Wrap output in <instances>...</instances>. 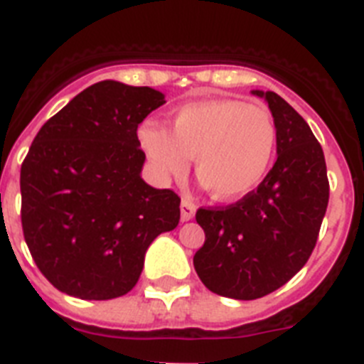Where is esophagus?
<instances>
[{"label": "esophagus", "instance_id": "obj_1", "mask_svg": "<svg viewBox=\"0 0 364 364\" xmlns=\"http://www.w3.org/2000/svg\"><path fill=\"white\" fill-rule=\"evenodd\" d=\"M195 211H197V205L193 204L189 198H182L180 202V217H182V222H188L195 217Z\"/></svg>", "mask_w": 364, "mask_h": 364}]
</instances>
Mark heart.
Segmentation results:
<instances>
[{
  "label": "heart",
  "mask_w": 364,
  "mask_h": 364,
  "mask_svg": "<svg viewBox=\"0 0 364 364\" xmlns=\"http://www.w3.org/2000/svg\"><path fill=\"white\" fill-rule=\"evenodd\" d=\"M138 138L160 176L184 175L193 159L200 184L215 198L237 200L264 180L277 127L262 105L213 98L176 109L169 131L142 125Z\"/></svg>",
  "instance_id": "heart-1"
}]
</instances>
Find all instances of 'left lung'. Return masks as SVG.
I'll return each mask as SVG.
<instances>
[{
	"label": "left lung",
	"mask_w": 364,
	"mask_h": 364,
	"mask_svg": "<svg viewBox=\"0 0 364 364\" xmlns=\"http://www.w3.org/2000/svg\"><path fill=\"white\" fill-rule=\"evenodd\" d=\"M252 95L272 111L277 162L237 204L197 211L205 240L193 257L208 290L239 301L279 290L306 264L330 197L323 147L310 125L277 92Z\"/></svg>",
	"instance_id": "left-lung-1"
}]
</instances>
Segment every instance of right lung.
Listing matches in <instances>:
<instances>
[{
	"label": "right lung",
	"mask_w": 364,
	"mask_h": 364,
	"mask_svg": "<svg viewBox=\"0 0 364 364\" xmlns=\"http://www.w3.org/2000/svg\"><path fill=\"white\" fill-rule=\"evenodd\" d=\"M166 104L151 87L104 80L43 124L21 166V226L60 291L107 301L134 288L147 247L178 226L180 198L142 178L138 124Z\"/></svg>",
	"instance_id": "right-lung-1"
}]
</instances>
